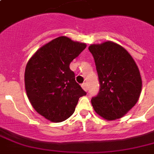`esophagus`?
Returning a JSON list of instances; mask_svg holds the SVG:
<instances>
[{
	"instance_id": "1",
	"label": "esophagus",
	"mask_w": 154,
	"mask_h": 154,
	"mask_svg": "<svg viewBox=\"0 0 154 154\" xmlns=\"http://www.w3.org/2000/svg\"><path fill=\"white\" fill-rule=\"evenodd\" d=\"M82 87L85 91H87V90H88V85H87V83H83V84L82 85Z\"/></svg>"
}]
</instances>
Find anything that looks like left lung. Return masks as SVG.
<instances>
[{
  "mask_svg": "<svg viewBox=\"0 0 154 154\" xmlns=\"http://www.w3.org/2000/svg\"><path fill=\"white\" fill-rule=\"evenodd\" d=\"M89 50L100 82L92 105L104 119H119L136 105L141 95L142 81L138 67L126 49L115 42L91 45Z\"/></svg>",
  "mask_w": 154,
  "mask_h": 154,
  "instance_id": "left-lung-1",
  "label": "left lung"
}]
</instances>
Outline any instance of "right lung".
Instances as JSON below:
<instances>
[{
  "instance_id": "1",
  "label": "right lung",
  "mask_w": 154,
  "mask_h": 154,
  "mask_svg": "<svg viewBox=\"0 0 154 154\" xmlns=\"http://www.w3.org/2000/svg\"><path fill=\"white\" fill-rule=\"evenodd\" d=\"M85 48L86 44L61 36L41 47L28 61L25 72L28 98L34 109L50 122L68 119L80 97L86 95L69 68Z\"/></svg>"
}]
</instances>
